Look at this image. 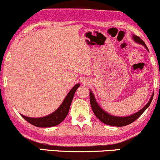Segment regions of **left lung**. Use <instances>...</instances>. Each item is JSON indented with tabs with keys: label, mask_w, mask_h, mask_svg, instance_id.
<instances>
[{
	"label": "left lung",
	"mask_w": 160,
	"mask_h": 160,
	"mask_svg": "<svg viewBox=\"0 0 160 160\" xmlns=\"http://www.w3.org/2000/svg\"><path fill=\"white\" fill-rule=\"evenodd\" d=\"M133 39L136 43H140V44L144 46L145 48L148 49L146 44L139 37L133 35ZM153 94L152 95L151 98H150V101L148 102V103L144 106L142 109L140 110L139 111H138L137 113H134V114L128 116V117H115V116L111 115L109 113H108L107 112H105L104 110H102V108H100V106L98 105V103H97L96 100H95L94 95L92 92L90 90V92H89V99H90V104L92 109L93 113H95V115L96 116L97 118L99 120L102 121V122H104V124L109 125V126H127V125L132 123L134 121L136 120L145 111V110L147 109L150 106V103L152 102V99L153 98Z\"/></svg>",
	"instance_id": "1"
}]
</instances>
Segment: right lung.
I'll list each match as a JSON object with an SVG mask.
<instances>
[{"label": "right lung", "instance_id": "right-lung-1", "mask_svg": "<svg viewBox=\"0 0 160 160\" xmlns=\"http://www.w3.org/2000/svg\"><path fill=\"white\" fill-rule=\"evenodd\" d=\"M79 86H80V84L78 83L71 89V91L69 92L68 94L65 97V100L63 101V102L59 106V108L51 114L43 117H40V118H32V117H25V116L22 114L21 116L27 122H30L31 124L34 125L37 127L46 128L57 126V125L61 123L62 121L65 120L66 116L68 113L70 106H71V102H72L74 93Z\"/></svg>", "mask_w": 160, "mask_h": 160}]
</instances>
